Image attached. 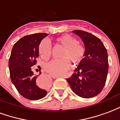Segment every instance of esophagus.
<instances>
[{"mask_svg":"<svg viewBox=\"0 0 120 120\" xmlns=\"http://www.w3.org/2000/svg\"><path fill=\"white\" fill-rule=\"evenodd\" d=\"M50 76H51V77H52V78H57L60 77L59 76H55V75H50Z\"/></svg>","mask_w":120,"mask_h":120,"instance_id":"1","label":"esophagus"}]
</instances>
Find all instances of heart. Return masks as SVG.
I'll use <instances>...</instances> for the list:
<instances>
[{
  "instance_id": "heart-1",
  "label": "heart",
  "mask_w": 120,
  "mask_h": 120,
  "mask_svg": "<svg viewBox=\"0 0 120 120\" xmlns=\"http://www.w3.org/2000/svg\"><path fill=\"white\" fill-rule=\"evenodd\" d=\"M56 41L64 47L62 52L61 59H53L44 65L45 71L52 75H61L69 68L70 60L75 64H78L82 60L84 56V49L78 44L75 38L68 34L58 37ZM38 51L43 58L46 59L51 52V44L48 39L42 40L38 46Z\"/></svg>"
}]
</instances>
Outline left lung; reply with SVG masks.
<instances>
[{
	"label": "left lung",
	"instance_id": "obj_1",
	"mask_svg": "<svg viewBox=\"0 0 120 120\" xmlns=\"http://www.w3.org/2000/svg\"><path fill=\"white\" fill-rule=\"evenodd\" d=\"M85 46L84 58L67 81L76 94L83 98L97 96L103 89L108 74L107 51L100 40L88 32L75 30Z\"/></svg>",
	"mask_w": 120,
	"mask_h": 120
}]
</instances>
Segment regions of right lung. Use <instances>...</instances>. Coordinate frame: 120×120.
Listing matches in <instances>:
<instances>
[{"instance_id": "right-lung-1", "label": "right lung", "mask_w": 120, "mask_h": 120, "mask_svg": "<svg viewBox=\"0 0 120 120\" xmlns=\"http://www.w3.org/2000/svg\"><path fill=\"white\" fill-rule=\"evenodd\" d=\"M47 35L35 33L22 37L13 45L9 59L12 83L23 97L30 100H39L47 94L42 84L37 81L38 75H34L31 67L37 64L40 43Z\"/></svg>"}]
</instances>
